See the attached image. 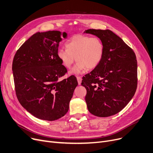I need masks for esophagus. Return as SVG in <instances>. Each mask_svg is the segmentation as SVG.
Masks as SVG:
<instances>
[{
  "label": "esophagus",
  "instance_id": "esophagus-1",
  "mask_svg": "<svg viewBox=\"0 0 153 153\" xmlns=\"http://www.w3.org/2000/svg\"><path fill=\"white\" fill-rule=\"evenodd\" d=\"M76 78H77V80L78 84H79V85H81V82H82V78H81V77L77 76Z\"/></svg>",
  "mask_w": 153,
  "mask_h": 153
}]
</instances>
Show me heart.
<instances>
[{
	"label": "heart",
	"instance_id": "1",
	"mask_svg": "<svg viewBox=\"0 0 153 153\" xmlns=\"http://www.w3.org/2000/svg\"><path fill=\"white\" fill-rule=\"evenodd\" d=\"M66 49H59L57 57L64 67L70 69L77 61L70 73L78 74L85 68L92 70L101 62L104 54V45L98 37L76 35L66 43Z\"/></svg>",
	"mask_w": 153,
	"mask_h": 153
}]
</instances>
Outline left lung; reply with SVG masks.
<instances>
[{
    "mask_svg": "<svg viewBox=\"0 0 153 153\" xmlns=\"http://www.w3.org/2000/svg\"><path fill=\"white\" fill-rule=\"evenodd\" d=\"M84 33L99 38L104 54L99 65L82 78L85 102L92 115L107 117L124 108L137 87V61L130 47L109 30L89 29Z\"/></svg>",
    "mask_w": 153,
    "mask_h": 153,
    "instance_id": "obj_1",
    "label": "left lung"
}]
</instances>
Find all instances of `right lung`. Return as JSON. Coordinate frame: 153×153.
<instances>
[{"instance_id": "right-lung-1", "label": "right lung", "mask_w": 153, "mask_h": 153, "mask_svg": "<svg viewBox=\"0 0 153 153\" xmlns=\"http://www.w3.org/2000/svg\"><path fill=\"white\" fill-rule=\"evenodd\" d=\"M67 33L38 32L16 52L12 62L15 89L22 106L34 117L54 121L65 115L78 83L71 76L59 81L67 69L57 57Z\"/></svg>"}]
</instances>
